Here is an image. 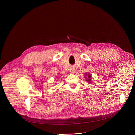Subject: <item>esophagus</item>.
Returning a JSON list of instances; mask_svg holds the SVG:
<instances>
[{
  "label": "esophagus",
  "mask_w": 135,
  "mask_h": 135,
  "mask_svg": "<svg viewBox=\"0 0 135 135\" xmlns=\"http://www.w3.org/2000/svg\"><path fill=\"white\" fill-rule=\"evenodd\" d=\"M70 72L71 73H74L75 72V68H71L70 69Z\"/></svg>",
  "instance_id": "obj_1"
}]
</instances>
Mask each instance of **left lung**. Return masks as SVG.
<instances>
[{
  "mask_svg": "<svg viewBox=\"0 0 135 135\" xmlns=\"http://www.w3.org/2000/svg\"><path fill=\"white\" fill-rule=\"evenodd\" d=\"M88 78H90L91 77V75H90V74H89V75H88ZM90 80H91V79H88L87 80L88 81H90Z\"/></svg>",
  "mask_w": 135,
  "mask_h": 135,
  "instance_id": "obj_1",
  "label": "left lung"
}]
</instances>
